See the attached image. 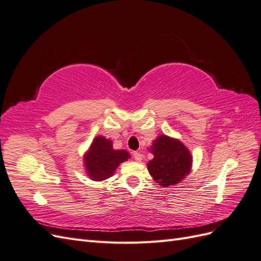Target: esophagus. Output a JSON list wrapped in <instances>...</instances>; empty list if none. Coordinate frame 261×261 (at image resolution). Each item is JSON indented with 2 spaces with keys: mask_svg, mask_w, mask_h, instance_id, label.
I'll return each instance as SVG.
<instances>
[{
  "mask_svg": "<svg viewBox=\"0 0 261 261\" xmlns=\"http://www.w3.org/2000/svg\"><path fill=\"white\" fill-rule=\"evenodd\" d=\"M133 155H134V159H135L137 162H141V160H143V154H141V153L138 152V151L134 152Z\"/></svg>",
  "mask_w": 261,
  "mask_h": 261,
  "instance_id": "obj_1",
  "label": "esophagus"
}]
</instances>
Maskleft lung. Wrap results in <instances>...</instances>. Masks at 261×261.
<instances>
[{"label": "left lung", "mask_w": 261, "mask_h": 261, "mask_svg": "<svg viewBox=\"0 0 261 261\" xmlns=\"http://www.w3.org/2000/svg\"><path fill=\"white\" fill-rule=\"evenodd\" d=\"M150 150L154 158L147 167L159 185L177 184L191 171L192 155L180 141L161 135L153 141Z\"/></svg>", "instance_id": "left-lung-1"}]
</instances>
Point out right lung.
I'll return each instance as SVG.
<instances>
[{
    "mask_svg": "<svg viewBox=\"0 0 261 261\" xmlns=\"http://www.w3.org/2000/svg\"><path fill=\"white\" fill-rule=\"evenodd\" d=\"M129 154L125 150H114L111 140L105 137H97L85 156L87 173L94 180H102L111 177L116 168L126 161Z\"/></svg>",
    "mask_w": 261,
    "mask_h": 261,
    "instance_id": "add662e5",
    "label": "right lung"
}]
</instances>
